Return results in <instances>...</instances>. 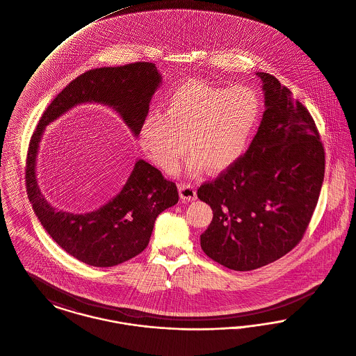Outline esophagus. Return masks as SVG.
Listing matches in <instances>:
<instances>
[{"mask_svg": "<svg viewBox=\"0 0 356 356\" xmlns=\"http://www.w3.org/2000/svg\"><path fill=\"white\" fill-rule=\"evenodd\" d=\"M179 193L183 200H195L196 199V189L191 184H181L179 187Z\"/></svg>", "mask_w": 356, "mask_h": 356, "instance_id": "obj_1", "label": "esophagus"}]
</instances>
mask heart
<instances>
[{
    "instance_id": "obj_1",
    "label": "heart",
    "mask_w": 356,
    "mask_h": 356,
    "mask_svg": "<svg viewBox=\"0 0 356 356\" xmlns=\"http://www.w3.org/2000/svg\"><path fill=\"white\" fill-rule=\"evenodd\" d=\"M261 118L262 101L250 87L189 79L168 94L160 114L144 121L140 144L169 175L180 167L186 149L191 173L203 168L220 173L248 150Z\"/></svg>"
}]
</instances>
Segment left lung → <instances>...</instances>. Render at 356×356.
I'll list each match as a JSON object with an SVG mask.
<instances>
[{"label": "left lung", "mask_w": 356, "mask_h": 356, "mask_svg": "<svg viewBox=\"0 0 356 356\" xmlns=\"http://www.w3.org/2000/svg\"><path fill=\"white\" fill-rule=\"evenodd\" d=\"M261 125L248 152L197 197L213 218L200 246L215 262L249 272L280 259L302 239L324 180L325 153L308 108L266 72Z\"/></svg>", "instance_id": "left-lung-1"}]
</instances>
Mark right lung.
<instances>
[{"instance_id":"1","label":"right lung","mask_w":356,"mask_h":356,"mask_svg":"<svg viewBox=\"0 0 356 356\" xmlns=\"http://www.w3.org/2000/svg\"><path fill=\"white\" fill-rule=\"evenodd\" d=\"M160 83L161 75L156 65L147 62L90 70L56 95L31 137L25 184L32 209L49 236L70 255L90 266L111 268L144 251L156 218L179 202L177 187L157 168L138 160L122 191L101 209L88 213L56 209L44 197L36 179L42 131L71 107L98 102L113 107L137 137Z\"/></svg>"}]
</instances>
